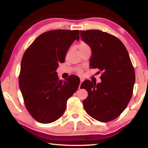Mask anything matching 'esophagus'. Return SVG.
Segmentation results:
<instances>
[{
	"label": "esophagus",
	"mask_w": 148,
	"mask_h": 148,
	"mask_svg": "<svg viewBox=\"0 0 148 148\" xmlns=\"http://www.w3.org/2000/svg\"><path fill=\"white\" fill-rule=\"evenodd\" d=\"M84 81V79L83 78H80V84H79V89H80V87H81V84L82 82Z\"/></svg>",
	"instance_id": "esophagus-1"
}]
</instances>
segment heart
Wrapping results in <instances>:
<instances>
[{"mask_svg":"<svg viewBox=\"0 0 148 148\" xmlns=\"http://www.w3.org/2000/svg\"><path fill=\"white\" fill-rule=\"evenodd\" d=\"M87 46H89L88 45L85 43V42H80V44H79L78 47H79V49H83V48H84V47H86ZM79 72H80V71H79Z\"/></svg>","mask_w":148,"mask_h":148,"instance_id":"1","label":"heart"}]
</instances>
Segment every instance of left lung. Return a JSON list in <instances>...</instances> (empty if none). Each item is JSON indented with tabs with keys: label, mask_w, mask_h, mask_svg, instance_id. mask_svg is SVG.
Here are the masks:
<instances>
[{
	"label": "left lung",
	"mask_w": 148,
	"mask_h": 148,
	"mask_svg": "<svg viewBox=\"0 0 148 148\" xmlns=\"http://www.w3.org/2000/svg\"><path fill=\"white\" fill-rule=\"evenodd\" d=\"M80 36L91 49L90 68L102 72L101 83L87 79L81 85L88 92L84 109L97 121H112L126 108L133 91L135 73L128 51L119 38L100 30L80 31Z\"/></svg>",
	"instance_id": "8db88e82"
}]
</instances>
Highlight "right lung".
<instances>
[{
    "mask_svg": "<svg viewBox=\"0 0 148 148\" xmlns=\"http://www.w3.org/2000/svg\"><path fill=\"white\" fill-rule=\"evenodd\" d=\"M78 30H53L44 32L25 52L21 62L19 86L29 114L41 123H50L60 118L66 102L78 88L79 79L71 76L66 81L57 73L59 62L75 40Z\"/></svg>",
    "mask_w": 148,
    "mask_h": 148,
    "instance_id": "1",
    "label": "right lung"
}]
</instances>
